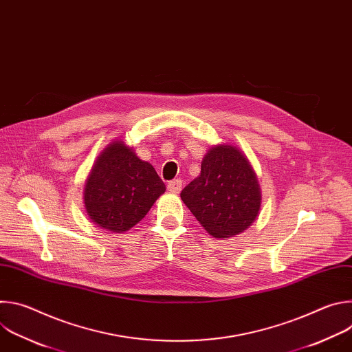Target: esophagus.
Segmentation results:
<instances>
[{
  "instance_id": "1",
  "label": "esophagus",
  "mask_w": 352,
  "mask_h": 352,
  "mask_svg": "<svg viewBox=\"0 0 352 352\" xmlns=\"http://www.w3.org/2000/svg\"><path fill=\"white\" fill-rule=\"evenodd\" d=\"M167 188L171 193H179L181 189H182V181L181 179H173V181L168 182Z\"/></svg>"
}]
</instances>
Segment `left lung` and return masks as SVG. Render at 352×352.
Here are the masks:
<instances>
[{
    "label": "left lung",
    "mask_w": 352,
    "mask_h": 352,
    "mask_svg": "<svg viewBox=\"0 0 352 352\" xmlns=\"http://www.w3.org/2000/svg\"><path fill=\"white\" fill-rule=\"evenodd\" d=\"M181 199L212 236L230 238L256 220L262 195L241 150L217 144L204 157L200 175L182 189Z\"/></svg>",
    "instance_id": "8db88e82"
}]
</instances>
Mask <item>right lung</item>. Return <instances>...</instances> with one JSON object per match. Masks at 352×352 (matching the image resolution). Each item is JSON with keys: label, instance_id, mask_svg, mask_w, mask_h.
Here are the masks:
<instances>
[{"label": "right lung", "instance_id": "add662e5", "mask_svg": "<svg viewBox=\"0 0 352 352\" xmlns=\"http://www.w3.org/2000/svg\"><path fill=\"white\" fill-rule=\"evenodd\" d=\"M164 192L153 166L140 160L124 140H114L97 157L83 197L94 224L121 234L136 226Z\"/></svg>", "mask_w": 352, "mask_h": 352}]
</instances>
